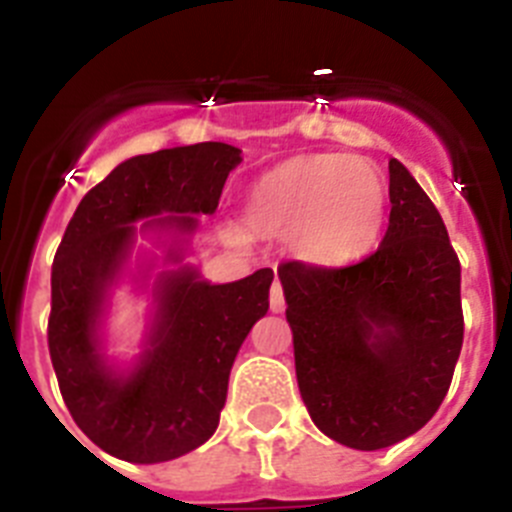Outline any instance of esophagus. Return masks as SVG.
Here are the masks:
<instances>
[{
	"instance_id": "34e87169",
	"label": "esophagus",
	"mask_w": 512,
	"mask_h": 512,
	"mask_svg": "<svg viewBox=\"0 0 512 512\" xmlns=\"http://www.w3.org/2000/svg\"><path fill=\"white\" fill-rule=\"evenodd\" d=\"M269 307H271V312H284V307H287V302H284V289H282V284H279V282L271 284Z\"/></svg>"
}]
</instances>
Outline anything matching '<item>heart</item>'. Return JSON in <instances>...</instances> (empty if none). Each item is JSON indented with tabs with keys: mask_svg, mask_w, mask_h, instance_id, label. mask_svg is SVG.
<instances>
[{
	"mask_svg": "<svg viewBox=\"0 0 512 512\" xmlns=\"http://www.w3.org/2000/svg\"><path fill=\"white\" fill-rule=\"evenodd\" d=\"M387 187L372 164L351 153L289 158L251 184L243 223L251 233L289 238L310 264H348L377 243Z\"/></svg>",
	"mask_w": 512,
	"mask_h": 512,
	"instance_id": "heart-1",
	"label": "heart"
}]
</instances>
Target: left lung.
Listing matches in <instances>:
<instances>
[{
	"instance_id": "8db88e82",
	"label": "left lung",
	"mask_w": 512,
	"mask_h": 512,
	"mask_svg": "<svg viewBox=\"0 0 512 512\" xmlns=\"http://www.w3.org/2000/svg\"><path fill=\"white\" fill-rule=\"evenodd\" d=\"M390 225L359 264H279L300 395L348 449H387L436 415L464 341L461 266L431 197L390 161Z\"/></svg>"
}]
</instances>
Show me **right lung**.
Returning <instances> with one entry per match:
<instances>
[{
  "label": "right lung",
  "instance_id": "add662e5",
  "mask_svg": "<svg viewBox=\"0 0 512 512\" xmlns=\"http://www.w3.org/2000/svg\"><path fill=\"white\" fill-rule=\"evenodd\" d=\"M241 164L228 143L164 148L133 156L89 189L63 233L51 269L48 351L71 418L99 449L133 464L189 454L215 433L228 377L248 330L269 310L271 269L210 284L192 266L164 271L146 351L130 372L102 356L99 318L107 287L143 230L189 235L217 210L225 179ZM164 214V218H156ZM182 261V248H169Z\"/></svg>",
  "mask_w": 512,
  "mask_h": 512
}]
</instances>
